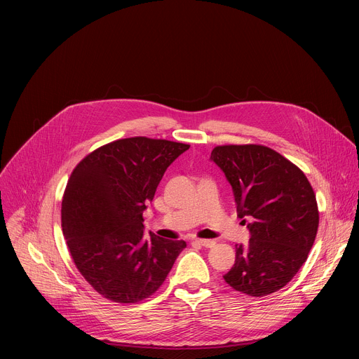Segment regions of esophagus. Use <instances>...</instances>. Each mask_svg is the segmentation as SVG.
<instances>
[{"instance_id": "obj_1", "label": "esophagus", "mask_w": 359, "mask_h": 359, "mask_svg": "<svg viewBox=\"0 0 359 359\" xmlns=\"http://www.w3.org/2000/svg\"><path fill=\"white\" fill-rule=\"evenodd\" d=\"M197 244H200V245H203V247H208V248H212V247H215V241L213 240H203V238H196L194 240Z\"/></svg>"}]
</instances>
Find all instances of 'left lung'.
Returning <instances> with one entry per match:
<instances>
[{"label":"left lung","instance_id":"8db88e82","mask_svg":"<svg viewBox=\"0 0 359 359\" xmlns=\"http://www.w3.org/2000/svg\"><path fill=\"white\" fill-rule=\"evenodd\" d=\"M212 161L233 187L238 217L251 219L248 245H236V263L223 278L250 297L270 295L292 280L314 244L320 215L313 186L263 144L216 146Z\"/></svg>","mask_w":359,"mask_h":359}]
</instances>
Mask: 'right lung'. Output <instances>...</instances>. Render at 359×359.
<instances>
[{"label": "right lung", "mask_w": 359, "mask_h": 359, "mask_svg": "<svg viewBox=\"0 0 359 359\" xmlns=\"http://www.w3.org/2000/svg\"><path fill=\"white\" fill-rule=\"evenodd\" d=\"M190 144L135 136L90 151L74 169L62 200L71 257L104 298L136 304L155 294L186 247L143 236V210L169 165Z\"/></svg>", "instance_id": "1"}]
</instances>
